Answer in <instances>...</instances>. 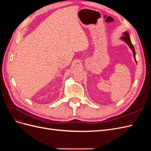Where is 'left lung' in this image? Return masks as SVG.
<instances>
[{"label": "left lung", "mask_w": 151, "mask_h": 151, "mask_svg": "<svg viewBox=\"0 0 151 151\" xmlns=\"http://www.w3.org/2000/svg\"><path fill=\"white\" fill-rule=\"evenodd\" d=\"M123 35H124V36H122V37H121V39L124 41V42L129 45V47L130 48V49L132 50V52H133V54H134V59L135 62H137L136 61V59H135V48L133 46V45H132V43H131V41H130V36H129V33H128V31H126L125 32V33H123Z\"/></svg>", "instance_id": "obj_1"}]
</instances>
